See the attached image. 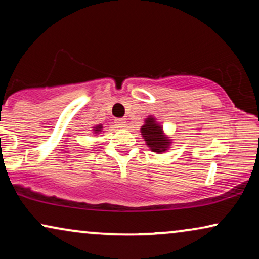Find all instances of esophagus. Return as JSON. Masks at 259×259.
Masks as SVG:
<instances>
[{
  "instance_id": "1",
  "label": "esophagus",
  "mask_w": 259,
  "mask_h": 259,
  "mask_svg": "<svg viewBox=\"0 0 259 259\" xmlns=\"http://www.w3.org/2000/svg\"><path fill=\"white\" fill-rule=\"evenodd\" d=\"M115 123H116V126L120 127V128H125V127L127 126L126 119H116Z\"/></svg>"
}]
</instances>
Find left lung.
I'll return each instance as SVG.
<instances>
[{"mask_svg": "<svg viewBox=\"0 0 259 259\" xmlns=\"http://www.w3.org/2000/svg\"><path fill=\"white\" fill-rule=\"evenodd\" d=\"M141 136L145 140V144L152 152L155 153H165L171 147L172 139L166 136L161 123L157 121L153 115H148L144 120V125L140 128Z\"/></svg>", "mask_w": 259, "mask_h": 259, "instance_id": "8db88e82", "label": "left lung"}]
</instances>
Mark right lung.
Listing matches in <instances>:
<instances>
[{
    "mask_svg": "<svg viewBox=\"0 0 259 259\" xmlns=\"http://www.w3.org/2000/svg\"><path fill=\"white\" fill-rule=\"evenodd\" d=\"M92 131H93V133L95 134V136H98L99 133H101L102 131H104V126H102V123H100V125H95L94 127H92Z\"/></svg>",
    "mask_w": 259,
    "mask_h": 259,
    "instance_id": "right-lung-1",
    "label": "right lung"
}]
</instances>
